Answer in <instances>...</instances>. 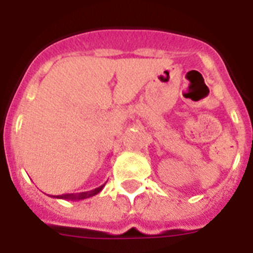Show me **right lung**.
I'll list each match as a JSON object with an SVG mask.
<instances>
[{"instance_id":"obj_1","label":"right lung","mask_w":253,"mask_h":253,"mask_svg":"<svg viewBox=\"0 0 253 253\" xmlns=\"http://www.w3.org/2000/svg\"><path fill=\"white\" fill-rule=\"evenodd\" d=\"M105 186L101 185L100 187L95 190H91V191H84V193H80V194H63V195H51V198H57V199H63V200H84V199H88L91 196H95L100 193L102 190V187Z\"/></svg>"}]
</instances>
